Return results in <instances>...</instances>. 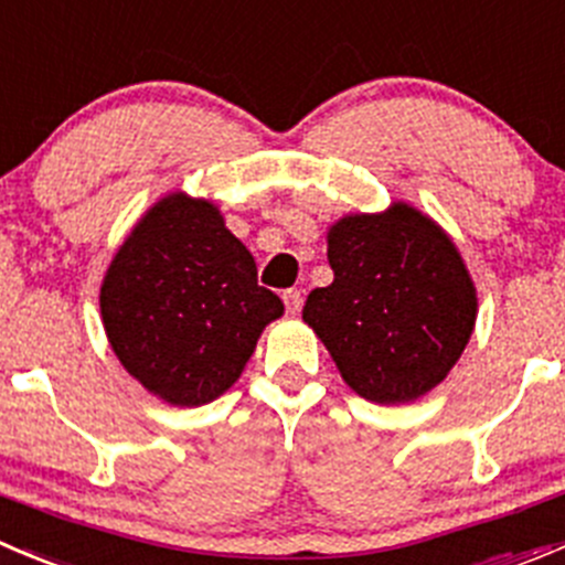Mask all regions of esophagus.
I'll return each mask as SVG.
<instances>
[{
	"instance_id": "obj_1",
	"label": "esophagus",
	"mask_w": 565,
	"mask_h": 565,
	"mask_svg": "<svg viewBox=\"0 0 565 565\" xmlns=\"http://www.w3.org/2000/svg\"><path fill=\"white\" fill-rule=\"evenodd\" d=\"M281 298H284V306H287L289 315H298L300 306H303V295H300V289H287Z\"/></svg>"
}]
</instances>
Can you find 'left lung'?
<instances>
[{
  "label": "left lung",
  "instance_id": "8db88e82",
  "mask_svg": "<svg viewBox=\"0 0 565 565\" xmlns=\"http://www.w3.org/2000/svg\"><path fill=\"white\" fill-rule=\"evenodd\" d=\"M333 281L311 289L303 320L344 383L381 405L411 403L456 366L478 295L452 239L419 210L392 204L328 228Z\"/></svg>",
  "mask_w": 565,
  "mask_h": 565
}]
</instances>
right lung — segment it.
Returning <instances> with one entry per match:
<instances>
[{"mask_svg":"<svg viewBox=\"0 0 565 565\" xmlns=\"http://www.w3.org/2000/svg\"><path fill=\"white\" fill-rule=\"evenodd\" d=\"M102 320L131 377L171 405L221 397L284 315L259 287L250 250L215 204L184 193L157 201L109 262Z\"/></svg>","mask_w":565,"mask_h":565,"instance_id":"right-lung-1","label":"right lung"}]
</instances>
